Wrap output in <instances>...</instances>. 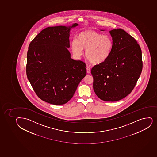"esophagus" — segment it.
Returning a JSON list of instances; mask_svg holds the SVG:
<instances>
[{
	"label": "esophagus",
	"instance_id": "34e87169",
	"mask_svg": "<svg viewBox=\"0 0 157 157\" xmlns=\"http://www.w3.org/2000/svg\"><path fill=\"white\" fill-rule=\"evenodd\" d=\"M86 71H87V74H90V73H91V69H90L89 67H87V68H86Z\"/></svg>",
	"mask_w": 157,
	"mask_h": 157
}]
</instances>
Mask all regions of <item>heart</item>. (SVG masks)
I'll use <instances>...</instances> for the list:
<instances>
[{"label": "heart", "instance_id": "b5f03b06", "mask_svg": "<svg viewBox=\"0 0 157 157\" xmlns=\"http://www.w3.org/2000/svg\"><path fill=\"white\" fill-rule=\"evenodd\" d=\"M111 38L107 36L87 30L79 33L77 40L71 43V50L77 57H81L86 51V57L94 64L103 63L108 58L112 49Z\"/></svg>", "mask_w": 157, "mask_h": 157}]
</instances>
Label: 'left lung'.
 Here are the masks:
<instances>
[{"label":"left lung","mask_w":157,"mask_h":157,"mask_svg":"<svg viewBox=\"0 0 157 157\" xmlns=\"http://www.w3.org/2000/svg\"><path fill=\"white\" fill-rule=\"evenodd\" d=\"M109 33L113 42L111 55L103 63L94 66L91 74L96 95L105 101L114 102L132 92L143 64L141 48L132 36L120 28Z\"/></svg>","instance_id":"obj_1"}]
</instances>
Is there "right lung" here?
I'll use <instances>...</instances> for the list:
<instances>
[{
  "instance_id": "right-lung-1",
  "label": "right lung",
  "mask_w": 157,
  "mask_h": 157,
  "mask_svg": "<svg viewBox=\"0 0 157 157\" xmlns=\"http://www.w3.org/2000/svg\"><path fill=\"white\" fill-rule=\"evenodd\" d=\"M78 25L46 28L28 47V79L37 96L49 104L67 103L86 74L85 63L73 60L68 50L70 31Z\"/></svg>"
}]
</instances>
